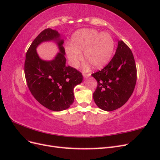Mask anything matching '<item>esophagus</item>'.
<instances>
[{"label":"esophagus","mask_w":160,"mask_h":160,"mask_svg":"<svg viewBox=\"0 0 160 160\" xmlns=\"http://www.w3.org/2000/svg\"><path fill=\"white\" fill-rule=\"evenodd\" d=\"M83 75L84 77H85V78H87V77H90V76H91V74H90V73H88H88H85V72H83Z\"/></svg>","instance_id":"obj_1"}]
</instances>
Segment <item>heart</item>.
<instances>
[{
	"mask_svg": "<svg viewBox=\"0 0 160 160\" xmlns=\"http://www.w3.org/2000/svg\"><path fill=\"white\" fill-rule=\"evenodd\" d=\"M114 49L113 38L108 33L93 29H81L72 35L66 54L71 66L77 67L84 57L94 68L100 69L110 61Z\"/></svg>",
	"mask_w": 160,
	"mask_h": 160,
	"instance_id": "obj_1",
	"label": "heart"
}]
</instances>
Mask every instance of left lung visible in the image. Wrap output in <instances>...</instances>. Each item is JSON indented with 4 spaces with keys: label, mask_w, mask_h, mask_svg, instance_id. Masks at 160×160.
<instances>
[{
    "label": "left lung",
    "mask_w": 160,
    "mask_h": 160,
    "mask_svg": "<svg viewBox=\"0 0 160 160\" xmlns=\"http://www.w3.org/2000/svg\"><path fill=\"white\" fill-rule=\"evenodd\" d=\"M91 75L98 81L93 93L98 107L106 111L121 108L129 99L136 83L137 69L132 51L123 41H119L108 65Z\"/></svg>",
    "instance_id": "obj_1"
}]
</instances>
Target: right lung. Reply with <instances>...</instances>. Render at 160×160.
I'll list each match as a JSON object with an SVG mask.
<instances>
[{
	"mask_svg": "<svg viewBox=\"0 0 160 160\" xmlns=\"http://www.w3.org/2000/svg\"><path fill=\"white\" fill-rule=\"evenodd\" d=\"M53 41L59 49L54 59L40 58L37 47L42 42ZM64 40L57 31L51 28L38 35L27 52L25 75L28 88L34 98L46 108L54 111L68 109L74 101V88L83 81V75L66 65Z\"/></svg>",
	"mask_w": 160,
	"mask_h": 160,
	"instance_id": "right-lung-1",
	"label": "right lung"
}]
</instances>
